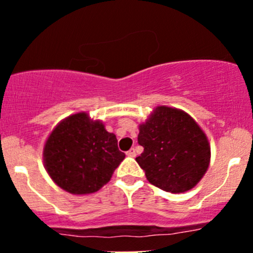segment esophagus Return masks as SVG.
<instances>
[{
    "label": "esophagus",
    "instance_id": "1",
    "mask_svg": "<svg viewBox=\"0 0 253 253\" xmlns=\"http://www.w3.org/2000/svg\"><path fill=\"white\" fill-rule=\"evenodd\" d=\"M126 154H127V157H131V158H134L137 155L136 154V150H134V149H129L128 152L126 153Z\"/></svg>",
    "mask_w": 253,
    "mask_h": 253
}]
</instances>
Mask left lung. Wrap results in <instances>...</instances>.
I'll return each mask as SVG.
<instances>
[{
	"mask_svg": "<svg viewBox=\"0 0 253 253\" xmlns=\"http://www.w3.org/2000/svg\"><path fill=\"white\" fill-rule=\"evenodd\" d=\"M138 143L144 148L136 162L152 185L171 193L195 187L211 162L205 132L185 111L158 106L139 125Z\"/></svg>",
	"mask_w": 253,
	"mask_h": 253,
	"instance_id": "8db88e82",
	"label": "left lung"
}]
</instances>
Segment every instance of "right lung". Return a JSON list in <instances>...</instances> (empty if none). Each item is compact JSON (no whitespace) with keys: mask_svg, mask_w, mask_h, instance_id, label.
<instances>
[{"mask_svg":"<svg viewBox=\"0 0 253 253\" xmlns=\"http://www.w3.org/2000/svg\"><path fill=\"white\" fill-rule=\"evenodd\" d=\"M125 159L114 133L86 112L71 115L48 136L44 164L53 182L73 195H88L110 181Z\"/></svg>","mask_w":253,"mask_h":253,"instance_id":"add662e5","label":"right lung"}]
</instances>
